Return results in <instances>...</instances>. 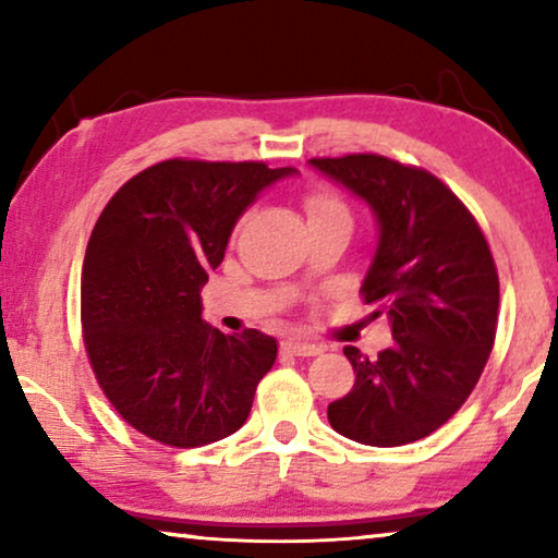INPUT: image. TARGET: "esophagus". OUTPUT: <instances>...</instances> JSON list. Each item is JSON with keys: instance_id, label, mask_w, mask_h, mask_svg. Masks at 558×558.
<instances>
[{"instance_id": "34e87169", "label": "esophagus", "mask_w": 558, "mask_h": 558, "mask_svg": "<svg viewBox=\"0 0 558 558\" xmlns=\"http://www.w3.org/2000/svg\"><path fill=\"white\" fill-rule=\"evenodd\" d=\"M281 353L310 357V355H319V353H323V345H317V342H296V340H287V342H281Z\"/></svg>"}]
</instances>
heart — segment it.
I'll return each instance as SVG.
<instances>
[{"mask_svg":"<svg viewBox=\"0 0 558 558\" xmlns=\"http://www.w3.org/2000/svg\"><path fill=\"white\" fill-rule=\"evenodd\" d=\"M304 210H307L310 223L325 218H350L345 205H342L335 195L325 193V190H310V193L304 195Z\"/></svg>","mask_w":558,"mask_h":558,"instance_id":"obj_1","label":"heart"}]
</instances>
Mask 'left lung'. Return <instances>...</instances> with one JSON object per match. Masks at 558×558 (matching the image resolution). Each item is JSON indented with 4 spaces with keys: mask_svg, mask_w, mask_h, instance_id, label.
I'll list each match as a JSON object with an SVG mask.
<instances>
[{
    "mask_svg": "<svg viewBox=\"0 0 558 558\" xmlns=\"http://www.w3.org/2000/svg\"><path fill=\"white\" fill-rule=\"evenodd\" d=\"M376 216L363 300L391 323L393 345H348L355 386L327 407L332 429L371 447L429 437L468 401L498 325V271L470 210L445 182L378 155L310 159Z\"/></svg>",
    "mask_w": 558,
    "mask_h": 558,
    "instance_id": "1",
    "label": "left lung"
}]
</instances>
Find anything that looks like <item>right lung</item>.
Wrapping results in <instances>:
<instances>
[{"mask_svg": "<svg viewBox=\"0 0 558 558\" xmlns=\"http://www.w3.org/2000/svg\"><path fill=\"white\" fill-rule=\"evenodd\" d=\"M294 174L167 159L129 180L96 220L81 274L83 340L106 399L149 439L201 447L248 418L277 340L210 327L201 289L248 205Z\"/></svg>", "mask_w": 558, "mask_h": 558, "instance_id": "1", "label": "right lung"}]
</instances>
